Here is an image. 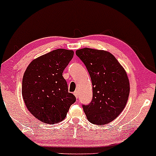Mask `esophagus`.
Instances as JSON below:
<instances>
[{"label":"esophagus","instance_id":"1","mask_svg":"<svg viewBox=\"0 0 156 156\" xmlns=\"http://www.w3.org/2000/svg\"><path fill=\"white\" fill-rule=\"evenodd\" d=\"M73 94H74V95L76 97V98H78V91H75Z\"/></svg>","mask_w":156,"mask_h":156}]
</instances>
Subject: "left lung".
Returning <instances> with one entry per match:
<instances>
[{
    "instance_id": "1",
    "label": "left lung",
    "mask_w": 156,
    "mask_h": 156,
    "mask_svg": "<svg viewBox=\"0 0 156 156\" xmlns=\"http://www.w3.org/2000/svg\"><path fill=\"white\" fill-rule=\"evenodd\" d=\"M92 83V100L83 105L87 119L94 125H105L115 119L128 102L130 83L124 68L108 51L92 48L77 50Z\"/></svg>"
}]
</instances>
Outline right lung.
<instances>
[{
  "label": "right lung",
  "instance_id": "obj_1",
  "mask_svg": "<svg viewBox=\"0 0 156 156\" xmlns=\"http://www.w3.org/2000/svg\"><path fill=\"white\" fill-rule=\"evenodd\" d=\"M73 55V51L54 50L32 61L23 75V101L28 110L42 122L53 125L64 120L76 101L68 92L62 76Z\"/></svg>",
  "mask_w": 156,
  "mask_h": 156
}]
</instances>
